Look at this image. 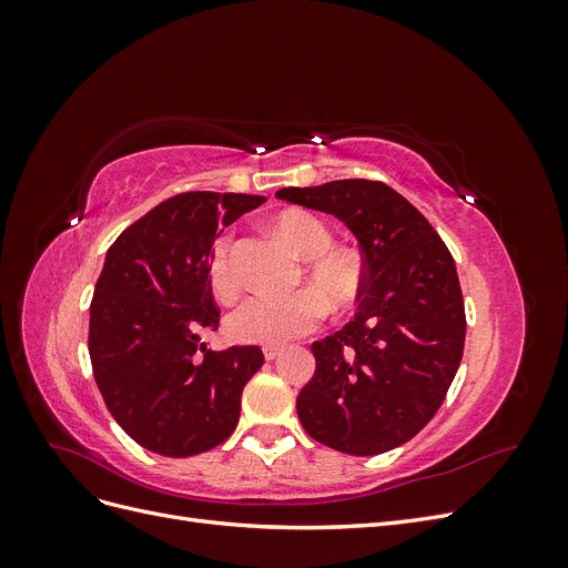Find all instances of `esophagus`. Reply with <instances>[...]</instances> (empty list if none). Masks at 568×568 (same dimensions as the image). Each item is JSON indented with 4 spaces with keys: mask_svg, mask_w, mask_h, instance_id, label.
Here are the masks:
<instances>
[{
    "mask_svg": "<svg viewBox=\"0 0 568 568\" xmlns=\"http://www.w3.org/2000/svg\"><path fill=\"white\" fill-rule=\"evenodd\" d=\"M263 355H265V359H277L282 355V348L280 346H265Z\"/></svg>",
    "mask_w": 568,
    "mask_h": 568,
    "instance_id": "obj_1",
    "label": "esophagus"
}]
</instances>
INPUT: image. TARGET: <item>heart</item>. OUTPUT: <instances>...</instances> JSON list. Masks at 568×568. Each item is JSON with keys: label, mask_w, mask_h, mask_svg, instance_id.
Returning a JSON list of instances; mask_svg holds the SVG:
<instances>
[{"label": "heart", "mask_w": 568, "mask_h": 568, "mask_svg": "<svg viewBox=\"0 0 568 568\" xmlns=\"http://www.w3.org/2000/svg\"><path fill=\"white\" fill-rule=\"evenodd\" d=\"M286 246L305 257L303 274L313 288H301L291 296L257 294L239 303L227 317V334L239 343H282L315 332L329 313V300L336 311L353 307L365 288V270L348 248H336L329 225L303 209L282 211L272 220ZM232 239L220 236L209 257V282L220 298H234L239 274L230 255Z\"/></svg>", "instance_id": "obj_1"}]
</instances>
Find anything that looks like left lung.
<instances>
[{"mask_svg":"<svg viewBox=\"0 0 568 568\" xmlns=\"http://www.w3.org/2000/svg\"><path fill=\"white\" fill-rule=\"evenodd\" d=\"M274 196L336 215L363 248L355 320L313 343L317 367L298 393V419L338 453L398 448L432 422L462 363L467 317L453 255L384 182L336 180Z\"/></svg>","mask_w":568,"mask_h":568,"instance_id":"left-lung-1","label":"left lung"}]
</instances>
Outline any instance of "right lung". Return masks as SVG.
Instances as JSON below:
<instances>
[{"mask_svg":"<svg viewBox=\"0 0 568 568\" xmlns=\"http://www.w3.org/2000/svg\"><path fill=\"white\" fill-rule=\"evenodd\" d=\"M263 201L178 194L132 222L106 253L90 305V359L113 419L151 453L192 457L236 428L242 390L265 357L257 346L201 343L220 322L209 257L217 227Z\"/></svg>","mask_w":568,"mask_h":568,"instance_id":"add662e5","label":"right lung"}]
</instances>
